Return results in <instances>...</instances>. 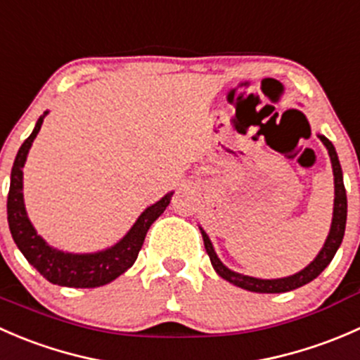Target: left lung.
<instances>
[{"mask_svg": "<svg viewBox=\"0 0 360 360\" xmlns=\"http://www.w3.org/2000/svg\"><path fill=\"white\" fill-rule=\"evenodd\" d=\"M319 139L324 143V146L328 148L329 157H331V163H333V174H335V212H333V224H331V231H329V237L326 240L324 248H322L319 256L308 264L304 270H301L300 274L291 275V277L285 278H274V281H263V278H254V277H248V275H240L235 274V271L228 270L223 263L219 261V257L216 256L214 252L212 244H210L209 237H207L205 231L202 230V237H203V245H205L207 254L210 257V263H212L214 270L217 271L219 277H223L224 281L231 282V284L238 285L242 289H248V291L252 292H288L292 291V289L301 288V285L308 284L314 278H317L319 275L324 271V268L331 263V259L335 257L338 248L341 245V240H343L345 235V224H347V191H345V184H343V172H341V165L340 160H338L336 150L333 146L331 141L324 136H319Z\"/></svg>", "mask_w": 360, "mask_h": 360, "instance_id": "1", "label": "left lung"}]
</instances>
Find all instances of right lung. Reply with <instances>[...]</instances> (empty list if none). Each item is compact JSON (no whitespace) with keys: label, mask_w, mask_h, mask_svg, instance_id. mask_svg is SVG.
<instances>
[{"label":"right lung","mask_w":360,"mask_h":360,"mask_svg":"<svg viewBox=\"0 0 360 360\" xmlns=\"http://www.w3.org/2000/svg\"><path fill=\"white\" fill-rule=\"evenodd\" d=\"M46 115V112H45ZM45 115L38 120L31 136L24 141L13 162L12 177H10L8 202V226L17 248L24 254L25 259L43 275L49 282L64 288H99L110 284L116 277L129 270L137 259L144 237L160 214L170 203L172 193H167L162 200L148 207L139 219L136 221L129 233L115 245L97 254H66L50 248L32 228L27 219L22 197V167L27 158L29 148L38 136Z\"/></svg>","instance_id":"right-lung-1"}]
</instances>
